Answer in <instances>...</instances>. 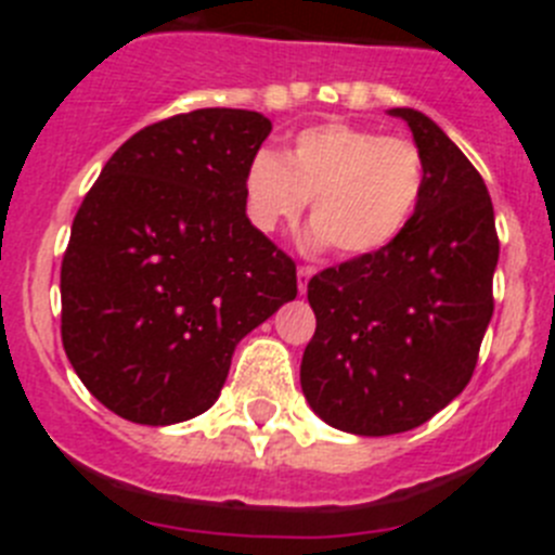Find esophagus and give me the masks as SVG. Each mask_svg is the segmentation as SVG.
<instances>
[{
    "instance_id": "1",
    "label": "esophagus",
    "mask_w": 555,
    "mask_h": 555,
    "mask_svg": "<svg viewBox=\"0 0 555 555\" xmlns=\"http://www.w3.org/2000/svg\"><path fill=\"white\" fill-rule=\"evenodd\" d=\"M313 278V269L311 267H300L297 269V288H300V294L308 292V283H311Z\"/></svg>"
}]
</instances>
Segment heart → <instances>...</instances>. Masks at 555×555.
<instances>
[{"instance_id": "heart-1", "label": "heart", "mask_w": 555, "mask_h": 555, "mask_svg": "<svg viewBox=\"0 0 555 555\" xmlns=\"http://www.w3.org/2000/svg\"><path fill=\"white\" fill-rule=\"evenodd\" d=\"M423 189L425 160L414 141L331 121L302 130L286 158L258 152L244 175V208L261 233H274L313 199V242L364 258L403 235Z\"/></svg>"}]
</instances>
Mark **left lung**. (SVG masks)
Instances as JSON below:
<instances>
[{
    "mask_svg": "<svg viewBox=\"0 0 555 555\" xmlns=\"http://www.w3.org/2000/svg\"><path fill=\"white\" fill-rule=\"evenodd\" d=\"M389 113L423 152L420 208L391 247L308 283L317 331L302 395L327 425L358 436L403 434L455 400L494 311L500 242L487 183L425 113Z\"/></svg>",
    "mask_w": 555,
    "mask_h": 555,
    "instance_id": "left-lung-1",
    "label": "left lung"
}]
</instances>
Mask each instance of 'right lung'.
Wrapping results in <instances>:
<instances>
[{"mask_svg": "<svg viewBox=\"0 0 555 555\" xmlns=\"http://www.w3.org/2000/svg\"><path fill=\"white\" fill-rule=\"evenodd\" d=\"M269 132L267 116L235 107L155 121L82 199L61 267L63 350L121 420L208 411L235 345L297 297V267L244 208Z\"/></svg>", "mask_w": 555, "mask_h": 555, "instance_id": "1", "label": "right lung"}]
</instances>
